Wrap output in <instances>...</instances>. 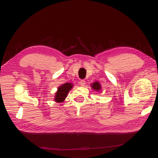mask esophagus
Returning <instances> with one entry per match:
<instances>
[{
    "label": "esophagus",
    "instance_id": "34e87169",
    "mask_svg": "<svg viewBox=\"0 0 158 158\" xmlns=\"http://www.w3.org/2000/svg\"><path fill=\"white\" fill-rule=\"evenodd\" d=\"M79 84H80V85H81V86H84L85 85V80H80V82H79Z\"/></svg>",
    "mask_w": 158,
    "mask_h": 158
}]
</instances>
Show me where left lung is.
Wrapping results in <instances>:
<instances>
[{"instance_id":"1","label":"left lung","mask_w":158,"mask_h":158,"mask_svg":"<svg viewBox=\"0 0 158 158\" xmlns=\"http://www.w3.org/2000/svg\"><path fill=\"white\" fill-rule=\"evenodd\" d=\"M91 87L92 88L96 91V92H101L102 90V85L100 84V83L99 82H94L92 84H91Z\"/></svg>"}]
</instances>
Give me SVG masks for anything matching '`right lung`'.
I'll use <instances>...</instances> for the list:
<instances>
[{
  "label": "right lung",
  "mask_w": 158,
  "mask_h": 158,
  "mask_svg": "<svg viewBox=\"0 0 158 158\" xmlns=\"http://www.w3.org/2000/svg\"><path fill=\"white\" fill-rule=\"evenodd\" d=\"M73 83H65L60 85V86L57 88V91L55 95L54 100L57 103L63 102L66 98L67 97V95L69 91L73 88Z\"/></svg>",
  "instance_id": "add662e5"
}]
</instances>
